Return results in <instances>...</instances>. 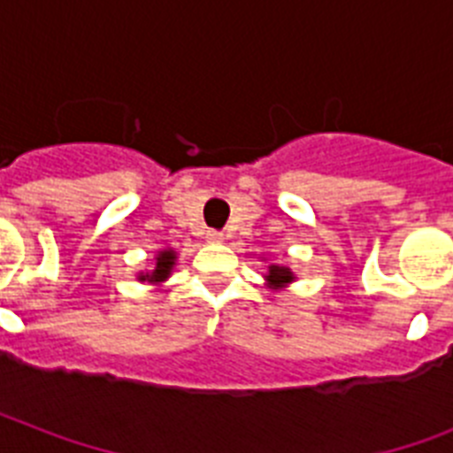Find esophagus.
Segmentation results:
<instances>
[{"instance_id": "34e87169", "label": "esophagus", "mask_w": 453, "mask_h": 453, "mask_svg": "<svg viewBox=\"0 0 453 453\" xmlns=\"http://www.w3.org/2000/svg\"><path fill=\"white\" fill-rule=\"evenodd\" d=\"M206 240H209V242H223V233H219V230H206Z\"/></svg>"}]
</instances>
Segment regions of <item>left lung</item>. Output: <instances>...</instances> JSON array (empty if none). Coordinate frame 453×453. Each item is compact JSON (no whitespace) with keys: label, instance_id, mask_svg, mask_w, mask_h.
<instances>
[{"label":"left lung","instance_id":"1","mask_svg":"<svg viewBox=\"0 0 453 453\" xmlns=\"http://www.w3.org/2000/svg\"><path fill=\"white\" fill-rule=\"evenodd\" d=\"M268 284L273 289H282L289 282H294V273L287 265H268V275H265Z\"/></svg>","mask_w":453,"mask_h":453}]
</instances>
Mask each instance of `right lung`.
<instances>
[{"label":"right lung","instance_id":"obj_1","mask_svg":"<svg viewBox=\"0 0 453 453\" xmlns=\"http://www.w3.org/2000/svg\"><path fill=\"white\" fill-rule=\"evenodd\" d=\"M173 265H176V251H171V249H164V251H159V254H157L155 268H152L150 273H141V275H138V280H141V282L159 284L171 275Z\"/></svg>","mask_w":453,"mask_h":453}]
</instances>
